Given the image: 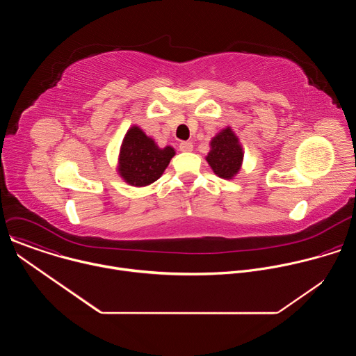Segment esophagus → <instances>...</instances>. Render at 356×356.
Wrapping results in <instances>:
<instances>
[{"instance_id": "1", "label": "esophagus", "mask_w": 356, "mask_h": 356, "mask_svg": "<svg viewBox=\"0 0 356 356\" xmlns=\"http://www.w3.org/2000/svg\"><path fill=\"white\" fill-rule=\"evenodd\" d=\"M179 149H180L181 152H191V150H193V143H191V142H188V140L181 142V143H180V146H179Z\"/></svg>"}]
</instances>
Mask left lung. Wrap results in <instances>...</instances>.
Returning a JSON list of instances; mask_svg holds the SVG:
<instances>
[{"instance_id": "1", "label": "left lung", "mask_w": 356, "mask_h": 356, "mask_svg": "<svg viewBox=\"0 0 356 356\" xmlns=\"http://www.w3.org/2000/svg\"><path fill=\"white\" fill-rule=\"evenodd\" d=\"M206 161L221 179L232 180L239 173L243 162V147L231 127L222 128L210 140Z\"/></svg>"}]
</instances>
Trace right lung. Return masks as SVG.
<instances>
[{
  "label": "right lung",
  "mask_w": 356,
  "mask_h": 356,
  "mask_svg": "<svg viewBox=\"0 0 356 356\" xmlns=\"http://www.w3.org/2000/svg\"><path fill=\"white\" fill-rule=\"evenodd\" d=\"M175 155L173 146L159 147L155 139L147 136L138 125H132L120 147L117 173L127 184L145 187L163 175Z\"/></svg>",
  "instance_id": "obj_1"
}]
</instances>
